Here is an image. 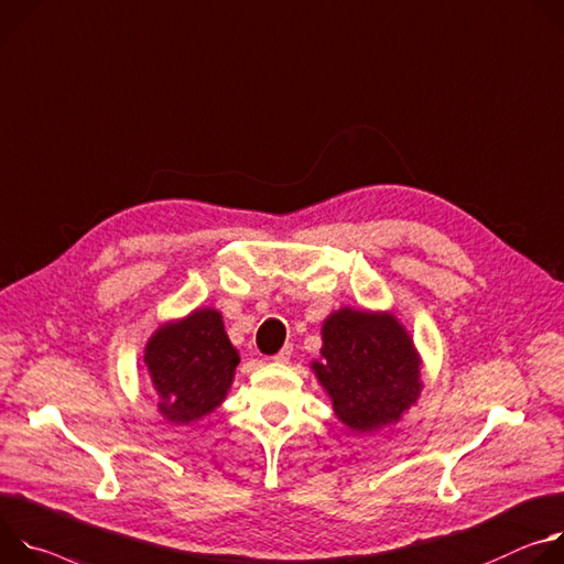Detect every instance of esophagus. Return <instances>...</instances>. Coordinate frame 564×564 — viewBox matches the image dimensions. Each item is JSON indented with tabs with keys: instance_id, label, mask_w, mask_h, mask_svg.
<instances>
[{
	"instance_id": "obj_1",
	"label": "esophagus",
	"mask_w": 564,
	"mask_h": 564,
	"mask_svg": "<svg viewBox=\"0 0 564 564\" xmlns=\"http://www.w3.org/2000/svg\"><path fill=\"white\" fill-rule=\"evenodd\" d=\"M291 351H293V347H291V345H284V347L273 356V360H278V362H286V360L291 358Z\"/></svg>"
}]
</instances>
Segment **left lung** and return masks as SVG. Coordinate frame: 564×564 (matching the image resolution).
<instances>
[{
    "label": "left lung",
    "mask_w": 564,
    "mask_h": 564,
    "mask_svg": "<svg viewBox=\"0 0 564 564\" xmlns=\"http://www.w3.org/2000/svg\"><path fill=\"white\" fill-rule=\"evenodd\" d=\"M321 354L316 377L351 430L399 421L421 392L419 356L390 314L340 308L323 327Z\"/></svg>",
    "instance_id": "left-lung-1"
}]
</instances>
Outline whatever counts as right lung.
Segmentation results:
<instances>
[{
	"instance_id": "1",
	"label": "right lung",
	"mask_w": 564,
	"mask_h": 564,
	"mask_svg": "<svg viewBox=\"0 0 564 564\" xmlns=\"http://www.w3.org/2000/svg\"><path fill=\"white\" fill-rule=\"evenodd\" d=\"M237 362V349L215 308H197L185 321L161 327L145 347L159 410L172 423L213 412L232 383Z\"/></svg>"
}]
</instances>
